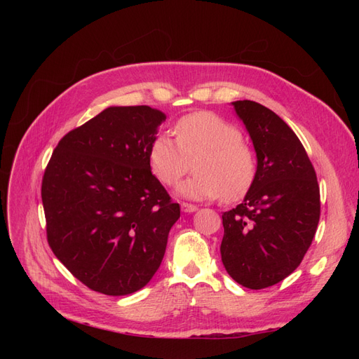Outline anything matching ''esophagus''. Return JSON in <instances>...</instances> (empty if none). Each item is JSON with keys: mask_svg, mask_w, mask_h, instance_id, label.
Returning <instances> with one entry per match:
<instances>
[{"mask_svg": "<svg viewBox=\"0 0 359 359\" xmlns=\"http://www.w3.org/2000/svg\"><path fill=\"white\" fill-rule=\"evenodd\" d=\"M181 210H182L184 212H194V211L198 210V206H196V205H191V203L182 202V203H181Z\"/></svg>", "mask_w": 359, "mask_h": 359, "instance_id": "obj_1", "label": "esophagus"}]
</instances>
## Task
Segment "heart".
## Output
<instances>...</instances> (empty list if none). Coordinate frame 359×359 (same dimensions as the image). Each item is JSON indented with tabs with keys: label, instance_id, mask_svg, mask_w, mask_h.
I'll use <instances>...</instances> for the list:
<instances>
[{
	"label": "heart",
	"instance_id": "b5f03b06",
	"mask_svg": "<svg viewBox=\"0 0 359 359\" xmlns=\"http://www.w3.org/2000/svg\"><path fill=\"white\" fill-rule=\"evenodd\" d=\"M175 137L158 133L149 145L148 161L160 182L173 186L194 160L196 173L178 186L182 198L236 201L252 187L256 157L236 126L212 112H194L178 119Z\"/></svg>",
	"mask_w": 359,
	"mask_h": 359
}]
</instances>
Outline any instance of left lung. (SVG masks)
I'll use <instances>...</instances> for the list:
<instances>
[{
    "instance_id": "8db88e82",
    "label": "left lung",
    "mask_w": 359,
    "mask_h": 359,
    "mask_svg": "<svg viewBox=\"0 0 359 359\" xmlns=\"http://www.w3.org/2000/svg\"><path fill=\"white\" fill-rule=\"evenodd\" d=\"M252 139L257 169L244 201L223 212L222 262L236 283L264 289L298 268L320 217L316 172L293 130L268 107L232 102Z\"/></svg>"
}]
</instances>
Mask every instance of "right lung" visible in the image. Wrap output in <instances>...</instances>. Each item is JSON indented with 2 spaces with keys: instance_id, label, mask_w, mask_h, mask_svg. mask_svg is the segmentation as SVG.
I'll list each match as a JSON object with an SVG mask.
<instances>
[{
  "instance_id": "1",
  "label": "right lung",
  "mask_w": 359,
  "mask_h": 359,
  "mask_svg": "<svg viewBox=\"0 0 359 359\" xmlns=\"http://www.w3.org/2000/svg\"><path fill=\"white\" fill-rule=\"evenodd\" d=\"M166 115L111 106L64 136L41 182L48 243L90 289L123 297L153 278L180 219L148 149Z\"/></svg>"
}]
</instances>
